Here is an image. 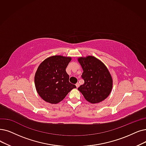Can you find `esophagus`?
Wrapping results in <instances>:
<instances>
[{"label": "esophagus", "instance_id": "34e87169", "mask_svg": "<svg viewBox=\"0 0 146 146\" xmlns=\"http://www.w3.org/2000/svg\"><path fill=\"white\" fill-rule=\"evenodd\" d=\"M79 85H80V84H79V83H77L76 84H75V86H76V87H77V88H78V87H79Z\"/></svg>", "mask_w": 146, "mask_h": 146}]
</instances>
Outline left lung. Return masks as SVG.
I'll return each mask as SVG.
<instances>
[{"mask_svg": "<svg viewBox=\"0 0 146 146\" xmlns=\"http://www.w3.org/2000/svg\"><path fill=\"white\" fill-rule=\"evenodd\" d=\"M78 62L83 70L81 78L84 81L78 90L90 103H99L106 100L113 86L111 76L106 65L93 56L80 57Z\"/></svg>", "mask_w": 146, "mask_h": 146, "instance_id": "8db88e82", "label": "left lung"}]
</instances>
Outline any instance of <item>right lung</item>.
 <instances>
[{
	"label": "right lung",
	"instance_id": "1",
	"mask_svg": "<svg viewBox=\"0 0 146 146\" xmlns=\"http://www.w3.org/2000/svg\"><path fill=\"white\" fill-rule=\"evenodd\" d=\"M71 57L54 56L44 60L38 68L35 76V84L39 95L45 101L57 104L62 101L74 88L69 83L66 68Z\"/></svg>",
	"mask_w": 146,
	"mask_h": 146
}]
</instances>
